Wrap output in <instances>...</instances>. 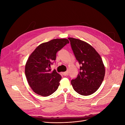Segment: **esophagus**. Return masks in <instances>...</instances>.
<instances>
[{
  "mask_svg": "<svg viewBox=\"0 0 125 125\" xmlns=\"http://www.w3.org/2000/svg\"><path fill=\"white\" fill-rule=\"evenodd\" d=\"M62 74L63 75H65V76H66V75L68 74V71H66V72H63V73H62Z\"/></svg>",
  "mask_w": 125,
  "mask_h": 125,
  "instance_id": "1",
  "label": "esophagus"
}]
</instances>
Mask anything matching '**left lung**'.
<instances>
[{"label": "left lung", "mask_w": 125, "mask_h": 125, "mask_svg": "<svg viewBox=\"0 0 125 125\" xmlns=\"http://www.w3.org/2000/svg\"><path fill=\"white\" fill-rule=\"evenodd\" d=\"M72 50L79 62L80 72L71 83L75 92L89 95L100 88L105 76V70L100 55L92 46L79 39L69 37Z\"/></svg>", "instance_id": "8db88e82"}]
</instances>
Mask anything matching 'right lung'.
I'll list each match as a JSON object with an SVG mask.
<instances>
[{
    "label": "right lung",
    "instance_id": "right-lung-1",
    "mask_svg": "<svg viewBox=\"0 0 125 125\" xmlns=\"http://www.w3.org/2000/svg\"><path fill=\"white\" fill-rule=\"evenodd\" d=\"M69 41L57 39L37 46L29 57L25 67L28 83L35 93L48 96L55 92L59 85L62 76L51 65L56 60V54Z\"/></svg>",
    "mask_w": 125,
    "mask_h": 125
}]
</instances>
